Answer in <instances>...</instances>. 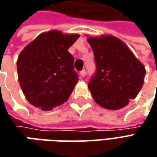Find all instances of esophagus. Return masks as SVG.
Returning a JSON list of instances; mask_svg holds the SVG:
<instances>
[{"label":"esophagus","mask_w":157,"mask_h":157,"mask_svg":"<svg viewBox=\"0 0 157 157\" xmlns=\"http://www.w3.org/2000/svg\"><path fill=\"white\" fill-rule=\"evenodd\" d=\"M80 75H81V77H85V76L86 75V70L84 69V70H82L81 71H80Z\"/></svg>","instance_id":"obj_1"}]
</instances>
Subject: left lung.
I'll return each mask as SVG.
<instances>
[{"label":"left lung","mask_w":157,"mask_h":157,"mask_svg":"<svg viewBox=\"0 0 157 157\" xmlns=\"http://www.w3.org/2000/svg\"><path fill=\"white\" fill-rule=\"evenodd\" d=\"M87 41L96 65L88 83L95 102L110 110L126 106L142 89L145 67L128 47L114 36L89 37Z\"/></svg>","instance_id":"obj_1"}]
</instances>
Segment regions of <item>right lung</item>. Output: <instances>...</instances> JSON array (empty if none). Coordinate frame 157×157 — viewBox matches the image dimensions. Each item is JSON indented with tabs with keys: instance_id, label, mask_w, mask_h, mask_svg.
Here are the masks:
<instances>
[{
	"instance_id": "add662e5",
	"label": "right lung",
	"mask_w": 157,
	"mask_h": 157,
	"mask_svg": "<svg viewBox=\"0 0 157 157\" xmlns=\"http://www.w3.org/2000/svg\"><path fill=\"white\" fill-rule=\"evenodd\" d=\"M79 37L58 30L39 35L20 53L17 72L28 101L42 110H52L69 99L78 75L68 52Z\"/></svg>"
}]
</instances>
